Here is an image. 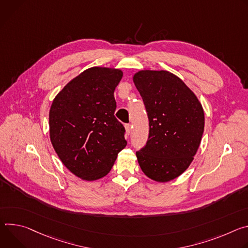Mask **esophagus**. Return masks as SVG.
<instances>
[{"mask_svg": "<svg viewBox=\"0 0 248 248\" xmlns=\"http://www.w3.org/2000/svg\"><path fill=\"white\" fill-rule=\"evenodd\" d=\"M131 124H125V130H126V133H127V135H129L130 134V132H131Z\"/></svg>", "mask_w": 248, "mask_h": 248, "instance_id": "obj_1", "label": "esophagus"}]
</instances>
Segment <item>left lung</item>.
<instances>
[{
  "label": "left lung",
  "mask_w": 248,
  "mask_h": 248,
  "mask_svg": "<svg viewBox=\"0 0 248 248\" xmlns=\"http://www.w3.org/2000/svg\"><path fill=\"white\" fill-rule=\"evenodd\" d=\"M149 117V139L136 153L151 179L169 182L193 160L204 132L202 104L177 76L168 71L143 70L133 77Z\"/></svg>",
  "instance_id": "left-lung-1"
}]
</instances>
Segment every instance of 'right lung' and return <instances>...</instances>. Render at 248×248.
Masks as SVG:
<instances>
[{
  "instance_id": "1",
  "label": "right lung",
  "mask_w": 248,
  "mask_h": 248,
  "mask_svg": "<svg viewBox=\"0 0 248 248\" xmlns=\"http://www.w3.org/2000/svg\"><path fill=\"white\" fill-rule=\"evenodd\" d=\"M119 69L93 67L74 78L54 98L49 111L50 140L64 166L93 181L105 176L127 142L116 119L114 91Z\"/></svg>"
}]
</instances>
